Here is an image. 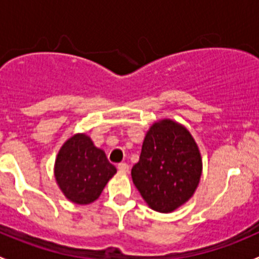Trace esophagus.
<instances>
[{
	"mask_svg": "<svg viewBox=\"0 0 259 259\" xmlns=\"http://www.w3.org/2000/svg\"><path fill=\"white\" fill-rule=\"evenodd\" d=\"M117 169L120 173H127L129 171V165L126 163H119L117 164Z\"/></svg>",
	"mask_w": 259,
	"mask_h": 259,
	"instance_id": "34e87169",
	"label": "esophagus"
}]
</instances>
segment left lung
Here are the masks:
<instances>
[{
	"label": "left lung",
	"instance_id": "8db88e82",
	"mask_svg": "<svg viewBox=\"0 0 259 259\" xmlns=\"http://www.w3.org/2000/svg\"><path fill=\"white\" fill-rule=\"evenodd\" d=\"M200 176L202 158L190 133L168 119L153 124L132 169L133 182L149 207L160 213L176 210L192 197Z\"/></svg>",
	"mask_w": 259,
	"mask_h": 259
}]
</instances>
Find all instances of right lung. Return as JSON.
<instances>
[{"label":"right lung","instance_id":"right-lung-1","mask_svg":"<svg viewBox=\"0 0 259 259\" xmlns=\"http://www.w3.org/2000/svg\"><path fill=\"white\" fill-rule=\"evenodd\" d=\"M116 168L85 134L70 138L57 154L55 177L67 199L89 204L100 197Z\"/></svg>","mask_w":259,"mask_h":259}]
</instances>
